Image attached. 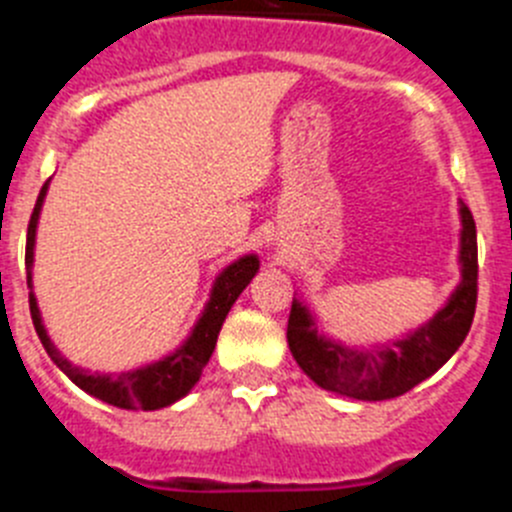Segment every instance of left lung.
I'll use <instances>...</instances> for the list:
<instances>
[{
  "instance_id": "8db88e82",
  "label": "left lung",
  "mask_w": 512,
  "mask_h": 512,
  "mask_svg": "<svg viewBox=\"0 0 512 512\" xmlns=\"http://www.w3.org/2000/svg\"><path fill=\"white\" fill-rule=\"evenodd\" d=\"M461 282L449 302L428 323L397 341L369 348L343 346L318 333L315 315L295 297L289 310V351L312 382L328 392L354 400H392L436 374L464 343L477 307V228L464 202H459Z\"/></svg>"
}]
</instances>
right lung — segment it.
I'll return each instance as SVG.
<instances>
[{"label": "right lung", "instance_id": "1", "mask_svg": "<svg viewBox=\"0 0 512 512\" xmlns=\"http://www.w3.org/2000/svg\"><path fill=\"white\" fill-rule=\"evenodd\" d=\"M48 184H51V179H48V182L43 184V189H40L33 217H30V225H27L25 266L27 287L30 289H33L35 230H38L40 207H43ZM256 271H259V256H253V253L241 256L238 261L225 266V269L217 274L215 284H212L210 300H207L205 310H202V315L197 318V323H194L187 341L176 348L174 354L153 361V364L138 366V369L117 374V377L81 369V366L71 364V361L53 346V341L48 338V333H45L43 318H40L38 310V300H35L33 292H30V315H33L35 333H38L40 343H43V348L53 359V364H56L76 387H81V390L87 392V395L97 397V400L107 402V405H115V408L122 410H161L174 405L176 400H182L184 395H189V390H192L194 384L200 382L202 369H205L212 351H215L217 333L223 328L225 315L230 312L233 302L238 300V295L248 287V282L256 277Z\"/></svg>", "mask_w": 512, "mask_h": 512}]
</instances>
